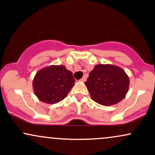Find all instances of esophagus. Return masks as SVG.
Returning a JSON list of instances; mask_svg holds the SVG:
<instances>
[{
	"label": "esophagus",
	"instance_id": "1",
	"mask_svg": "<svg viewBox=\"0 0 155 155\" xmlns=\"http://www.w3.org/2000/svg\"><path fill=\"white\" fill-rule=\"evenodd\" d=\"M86 81V77H85V76H83V77L80 79V81H82V82H84V81Z\"/></svg>",
	"mask_w": 155,
	"mask_h": 155
}]
</instances>
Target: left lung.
<instances>
[{"label":"left lung","mask_w":155,"mask_h":155,"mask_svg":"<svg viewBox=\"0 0 155 155\" xmlns=\"http://www.w3.org/2000/svg\"><path fill=\"white\" fill-rule=\"evenodd\" d=\"M94 101L105 106L118 104L128 92L130 80L120 67L99 64L89 74L84 83Z\"/></svg>","instance_id":"obj_1"}]
</instances>
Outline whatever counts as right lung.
<instances>
[{
  "label": "right lung",
  "instance_id": "right-lung-1",
  "mask_svg": "<svg viewBox=\"0 0 155 155\" xmlns=\"http://www.w3.org/2000/svg\"><path fill=\"white\" fill-rule=\"evenodd\" d=\"M75 84L65 65H49L39 70L33 80L35 95L42 102L54 104L63 101Z\"/></svg>",
  "mask_w": 155,
  "mask_h": 155
}]
</instances>
